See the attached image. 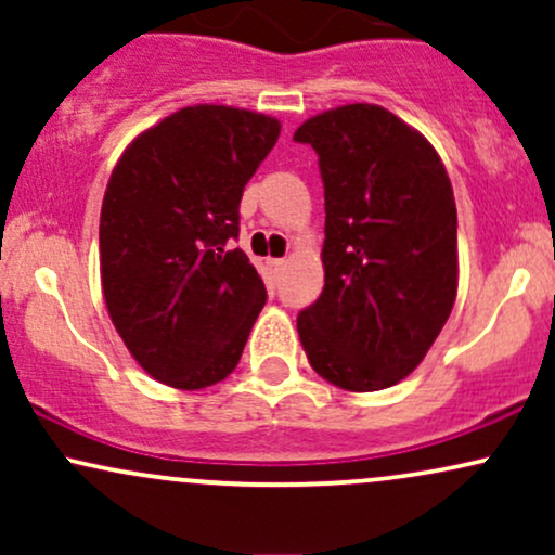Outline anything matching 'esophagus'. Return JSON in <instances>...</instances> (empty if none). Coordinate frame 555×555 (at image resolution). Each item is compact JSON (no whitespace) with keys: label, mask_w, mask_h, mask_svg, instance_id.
Returning a JSON list of instances; mask_svg holds the SVG:
<instances>
[{"label":"esophagus","mask_w":555,"mask_h":555,"mask_svg":"<svg viewBox=\"0 0 555 555\" xmlns=\"http://www.w3.org/2000/svg\"><path fill=\"white\" fill-rule=\"evenodd\" d=\"M266 263H269V269H271L273 273H279V271L284 269V260H282V258H269V260H266Z\"/></svg>","instance_id":"34e87169"}]
</instances>
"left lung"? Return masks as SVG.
<instances>
[{"label":"left lung","instance_id":"1","mask_svg":"<svg viewBox=\"0 0 555 555\" xmlns=\"http://www.w3.org/2000/svg\"><path fill=\"white\" fill-rule=\"evenodd\" d=\"M326 201L321 297L297 315L318 375L347 391L406 378L456 299V203L436 149L384 106L349 104L297 127Z\"/></svg>","mask_w":555,"mask_h":555}]
</instances>
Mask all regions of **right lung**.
Returning <instances> with one entry per match:
<instances>
[{
  "label": "right lung",
  "mask_w": 555,
  "mask_h": 555,
  "mask_svg": "<svg viewBox=\"0 0 555 555\" xmlns=\"http://www.w3.org/2000/svg\"><path fill=\"white\" fill-rule=\"evenodd\" d=\"M266 114L197 104L127 145L101 206V286L145 373L195 391L237 367L266 305L240 237V201L276 145Z\"/></svg>",
  "instance_id": "1"
}]
</instances>
